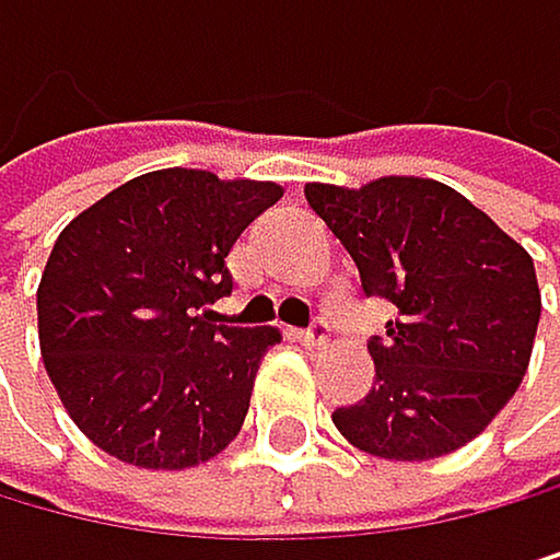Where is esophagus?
I'll use <instances>...</instances> for the list:
<instances>
[{"label":"esophagus","instance_id":"1","mask_svg":"<svg viewBox=\"0 0 560 560\" xmlns=\"http://www.w3.org/2000/svg\"><path fill=\"white\" fill-rule=\"evenodd\" d=\"M298 336H301L304 347L318 350V347H326V340H329V323H326V318H315V323L308 329H301Z\"/></svg>","mask_w":560,"mask_h":560}]
</instances>
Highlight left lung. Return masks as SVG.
<instances>
[{
	"label": "left lung",
	"instance_id": "obj_1",
	"mask_svg": "<svg viewBox=\"0 0 560 560\" xmlns=\"http://www.w3.org/2000/svg\"><path fill=\"white\" fill-rule=\"evenodd\" d=\"M304 196L358 262L364 294L399 312L368 343L375 385L332 424L361 452L402 463L474 442L529 368L540 323L529 252L431 178L312 182Z\"/></svg>",
	"mask_w": 560,
	"mask_h": 560
}]
</instances>
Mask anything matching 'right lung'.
Instances as JSON below:
<instances>
[{
    "mask_svg": "<svg viewBox=\"0 0 560 560\" xmlns=\"http://www.w3.org/2000/svg\"><path fill=\"white\" fill-rule=\"evenodd\" d=\"M283 196L273 182L150 171L83 210L37 287V336L62 407L97 448L143 470H185L245 424L277 329L217 326L228 256Z\"/></svg>",
    "mask_w": 560,
    "mask_h": 560,
    "instance_id": "add662e5",
    "label": "right lung"
}]
</instances>
